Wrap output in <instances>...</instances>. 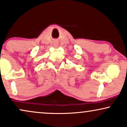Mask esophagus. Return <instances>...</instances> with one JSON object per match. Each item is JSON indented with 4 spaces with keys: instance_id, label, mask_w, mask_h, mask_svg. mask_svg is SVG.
I'll return each instance as SVG.
<instances>
[{
    "instance_id": "obj_1",
    "label": "esophagus",
    "mask_w": 127,
    "mask_h": 127,
    "mask_svg": "<svg viewBox=\"0 0 127 127\" xmlns=\"http://www.w3.org/2000/svg\"><path fill=\"white\" fill-rule=\"evenodd\" d=\"M54 45L55 46H58V43L57 42H55L54 43Z\"/></svg>"
}]
</instances>
